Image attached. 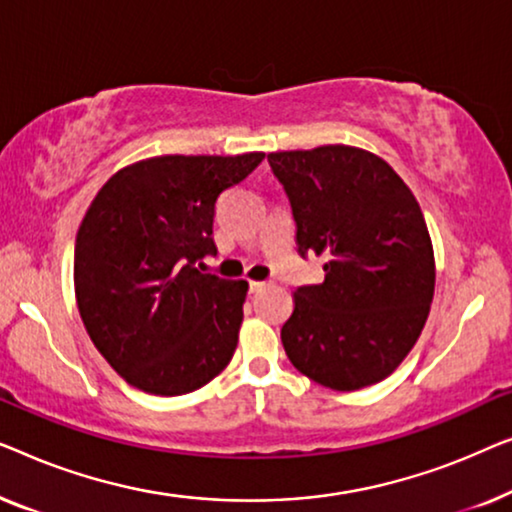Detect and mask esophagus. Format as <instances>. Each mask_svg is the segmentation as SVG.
<instances>
[{"mask_svg":"<svg viewBox=\"0 0 512 512\" xmlns=\"http://www.w3.org/2000/svg\"><path fill=\"white\" fill-rule=\"evenodd\" d=\"M266 285H269L266 280H250V292H262Z\"/></svg>","mask_w":512,"mask_h":512,"instance_id":"esophagus-1","label":"esophagus"}]
</instances>
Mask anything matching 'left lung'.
<instances>
[{"instance_id":"left-lung-1","label":"left lung","mask_w":512,"mask_h":512,"mask_svg":"<svg viewBox=\"0 0 512 512\" xmlns=\"http://www.w3.org/2000/svg\"><path fill=\"white\" fill-rule=\"evenodd\" d=\"M297 222L301 255L325 280L294 292L280 329L294 369L329 390L385 380L413 350L436 285L434 246L415 194L383 157L320 146L269 153Z\"/></svg>"}]
</instances>
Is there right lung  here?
<instances>
[{
    "mask_svg": "<svg viewBox=\"0 0 512 512\" xmlns=\"http://www.w3.org/2000/svg\"><path fill=\"white\" fill-rule=\"evenodd\" d=\"M264 153L160 155L115 171L76 234L78 313L136 390H199L234 357L248 280L197 269L215 255V201Z\"/></svg>",
    "mask_w": 512,
    "mask_h": 512,
    "instance_id": "right-lung-1",
    "label": "right lung"
}]
</instances>
